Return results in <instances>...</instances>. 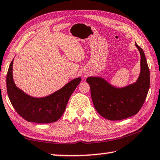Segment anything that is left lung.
Listing matches in <instances>:
<instances>
[{"instance_id": "left-lung-1", "label": "left lung", "mask_w": 160, "mask_h": 160, "mask_svg": "<svg viewBox=\"0 0 160 160\" xmlns=\"http://www.w3.org/2000/svg\"><path fill=\"white\" fill-rule=\"evenodd\" d=\"M135 46L141 55V72L135 83L123 88H117L102 78H87L95 109L100 115L108 120H122L137 114L148 94L149 68L142 48L137 43Z\"/></svg>"}]
</instances>
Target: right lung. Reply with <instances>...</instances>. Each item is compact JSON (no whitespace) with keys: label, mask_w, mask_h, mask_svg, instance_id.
I'll return each instance as SVG.
<instances>
[{"label":"right lung","mask_w":160,"mask_h":160,"mask_svg":"<svg viewBox=\"0 0 160 160\" xmlns=\"http://www.w3.org/2000/svg\"><path fill=\"white\" fill-rule=\"evenodd\" d=\"M11 62L6 83L8 94L12 106L25 120L37 123L57 121L63 114L70 96L81 81L80 78L70 81L62 89L43 98H34L18 89L14 82Z\"/></svg>","instance_id":"obj_1"}]
</instances>
